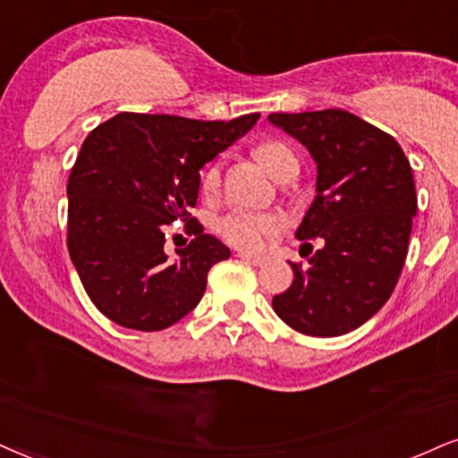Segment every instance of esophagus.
<instances>
[{
	"mask_svg": "<svg viewBox=\"0 0 458 458\" xmlns=\"http://www.w3.org/2000/svg\"><path fill=\"white\" fill-rule=\"evenodd\" d=\"M239 258L245 259V262L251 264V266H262L266 262L262 256H253V253H239Z\"/></svg>",
	"mask_w": 458,
	"mask_h": 458,
	"instance_id": "1",
	"label": "esophagus"
}]
</instances>
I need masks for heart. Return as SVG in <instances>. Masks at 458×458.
Segmentation results:
<instances>
[{
    "instance_id": "heart-1",
    "label": "heart",
    "mask_w": 458,
    "mask_h": 458,
    "mask_svg": "<svg viewBox=\"0 0 458 458\" xmlns=\"http://www.w3.org/2000/svg\"><path fill=\"white\" fill-rule=\"evenodd\" d=\"M256 158L272 177H279L281 171L292 162H298L292 149L285 143L279 141H264L256 148ZM219 183V169L211 166L202 175V188L207 192H213ZM217 233L222 234L230 245L242 249V251H258L264 247V242L279 230V222L266 213L253 211H230L224 217L217 219Z\"/></svg>"
}]
</instances>
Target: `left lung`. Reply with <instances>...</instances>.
I'll return each mask as SVG.
<instances>
[{
	"label": "left lung",
	"mask_w": 458,
	"mask_h": 458,
	"mask_svg": "<svg viewBox=\"0 0 458 458\" xmlns=\"http://www.w3.org/2000/svg\"><path fill=\"white\" fill-rule=\"evenodd\" d=\"M317 162V196L296 236L321 249L292 264L293 283L272 309L300 334L332 338L383 309L402 275L416 216L410 162L385 131L344 109L270 114Z\"/></svg>",
	"instance_id": "8db88e82"
}]
</instances>
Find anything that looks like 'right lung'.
Instances as JSON below:
<instances>
[{
	"label": "right lung",
	"mask_w": 458,
	"mask_h": 458,
	"mask_svg": "<svg viewBox=\"0 0 458 458\" xmlns=\"http://www.w3.org/2000/svg\"><path fill=\"white\" fill-rule=\"evenodd\" d=\"M258 118L205 123L124 112L86 137L67 183V249L86 293L107 319L158 332L196 309L211 266L230 258V249L190 216L200 169ZM177 218L195 239L169 260L161 225Z\"/></svg>",
	"instance_id": "1"
}]
</instances>
